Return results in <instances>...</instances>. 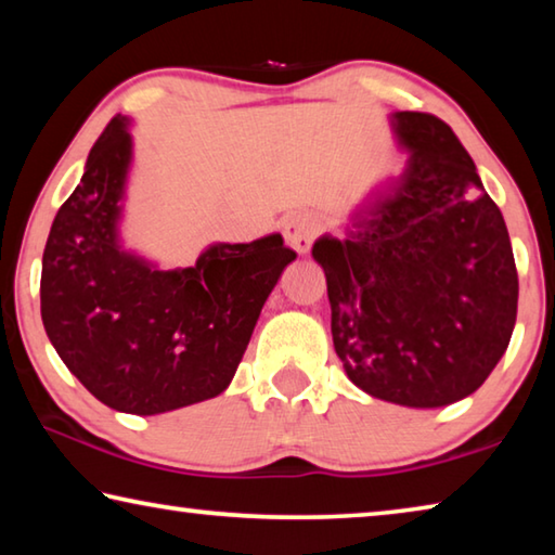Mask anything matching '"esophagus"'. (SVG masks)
Masks as SVG:
<instances>
[{
  "label": "esophagus",
  "instance_id": "esophagus-1",
  "mask_svg": "<svg viewBox=\"0 0 555 555\" xmlns=\"http://www.w3.org/2000/svg\"><path fill=\"white\" fill-rule=\"evenodd\" d=\"M321 232V220L311 212H294L291 218L284 222V237L291 249H296L298 255H306L311 249L313 240Z\"/></svg>",
  "mask_w": 555,
  "mask_h": 555
}]
</instances>
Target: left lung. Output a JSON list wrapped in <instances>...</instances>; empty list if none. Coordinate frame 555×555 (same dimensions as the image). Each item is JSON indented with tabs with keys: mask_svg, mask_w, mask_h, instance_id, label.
I'll use <instances>...</instances> for the list:
<instances>
[{
	"mask_svg": "<svg viewBox=\"0 0 555 555\" xmlns=\"http://www.w3.org/2000/svg\"><path fill=\"white\" fill-rule=\"evenodd\" d=\"M403 173L323 234L335 352L354 387L411 409L477 391L506 352L519 276L500 208L443 119L393 112Z\"/></svg>",
	"mask_w": 555,
	"mask_h": 555,
	"instance_id": "8db88e82",
	"label": "left lung"
}]
</instances>
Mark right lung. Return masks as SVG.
<instances>
[{
	"label": "right lung",
	"mask_w": 555,
	"mask_h": 555,
	"mask_svg": "<svg viewBox=\"0 0 555 555\" xmlns=\"http://www.w3.org/2000/svg\"><path fill=\"white\" fill-rule=\"evenodd\" d=\"M129 166V119L117 115L51 224L41 318L92 397L154 416L230 387L261 306L296 251L274 232L249 244H210L193 267L162 271L121 247Z\"/></svg>",
	"instance_id": "add662e5"
}]
</instances>
